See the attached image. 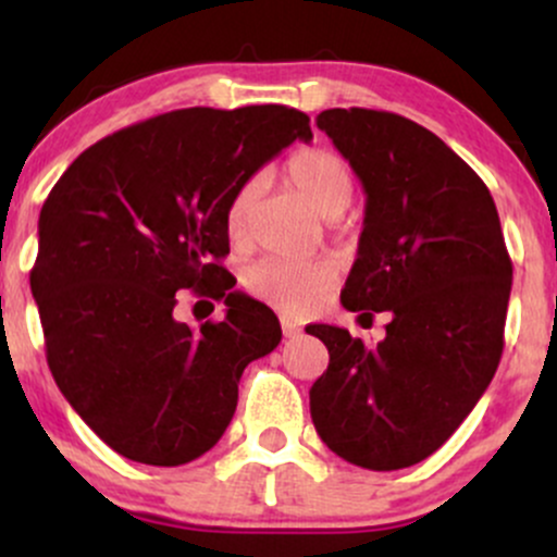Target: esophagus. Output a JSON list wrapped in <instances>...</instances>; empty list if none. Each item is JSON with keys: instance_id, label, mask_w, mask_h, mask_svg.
Segmentation results:
<instances>
[{"instance_id": "esophagus-1", "label": "esophagus", "mask_w": 557, "mask_h": 557, "mask_svg": "<svg viewBox=\"0 0 557 557\" xmlns=\"http://www.w3.org/2000/svg\"><path fill=\"white\" fill-rule=\"evenodd\" d=\"M280 324H283V335L285 337H293V335H298V332H300V324L296 322V319H290V317L280 319Z\"/></svg>"}]
</instances>
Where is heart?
Wrapping results in <instances>:
<instances>
[{
  "mask_svg": "<svg viewBox=\"0 0 557 557\" xmlns=\"http://www.w3.org/2000/svg\"><path fill=\"white\" fill-rule=\"evenodd\" d=\"M285 177L327 220L343 214L354 198V170L345 162V157L330 146H309V149L290 154L285 162ZM261 190H264V181L248 177L230 198L225 225L233 243H246L251 238ZM327 283L330 267L317 264V261L264 259L246 272L248 290L274 309L287 311V314H300V311L309 309Z\"/></svg>",
  "mask_w": 557,
  "mask_h": 557,
  "instance_id": "obj_1",
  "label": "heart"
}]
</instances>
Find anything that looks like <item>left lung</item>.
Wrapping results in <instances>:
<instances>
[{"label": "left lung", "instance_id": "8db88e82", "mask_svg": "<svg viewBox=\"0 0 557 557\" xmlns=\"http://www.w3.org/2000/svg\"><path fill=\"white\" fill-rule=\"evenodd\" d=\"M317 125L367 190L341 300L389 322L376 345L332 324L306 327L330 350L311 419L348 463L406 469L461 426L495 376L513 264L487 185L432 131L361 107L324 110Z\"/></svg>", "mask_w": 557, "mask_h": 557}]
</instances>
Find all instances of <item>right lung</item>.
I'll return each instance as SVG.
<instances>
[{"mask_svg": "<svg viewBox=\"0 0 557 557\" xmlns=\"http://www.w3.org/2000/svg\"><path fill=\"white\" fill-rule=\"evenodd\" d=\"M296 138H311L309 114L283 104L157 114L88 146L44 201L30 290L47 363L120 456H203L233 419L243 369L277 348L274 311L233 290L220 261L235 188ZM183 286L225 299L226 319L177 323Z\"/></svg>", "mask_w": 557, "mask_h": 557, "instance_id": "add662e5", "label": "right lung"}]
</instances>
